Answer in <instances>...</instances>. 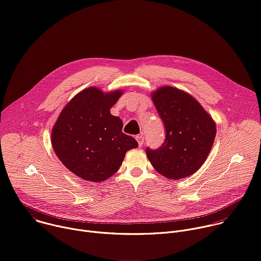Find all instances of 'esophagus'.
<instances>
[{
    "label": "esophagus",
    "instance_id": "34e87169",
    "mask_svg": "<svg viewBox=\"0 0 261 261\" xmlns=\"http://www.w3.org/2000/svg\"><path fill=\"white\" fill-rule=\"evenodd\" d=\"M135 138H136V140H137V142H138V145L141 147L142 144H143V142H144V137H143V135H142V134L137 135Z\"/></svg>",
    "mask_w": 261,
    "mask_h": 261
}]
</instances>
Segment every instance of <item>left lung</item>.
<instances>
[{
	"label": "left lung",
	"mask_w": 261,
	"mask_h": 261,
	"mask_svg": "<svg viewBox=\"0 0 261 261\" xmlns=\"http://www.w3.org/2000/svg\"><path fill=\"white\" fill-rule=\"evenodd\" d=\"M164 122L166 138L162 146L146 156L157 172L169 179L194 174L205 162L216 137L214 119L189 93L163 86L151 94Z\"/></svg>",
	"instance_id": "1"
}]
</instances>
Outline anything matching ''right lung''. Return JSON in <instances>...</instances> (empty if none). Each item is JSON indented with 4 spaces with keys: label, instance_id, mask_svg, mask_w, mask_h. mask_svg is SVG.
<instances>
[{
    "label": "right lung",
    "instance_id": "right-lung-1",
    "mask_svg": "<svg viewBox=\"0 0 261 261\" xmlns=\"http://www.w3.org/2000/svg\"><path fill=\"white\" fill-rule=\"evenodd\" d=\"M123 90L87 88L62 109L51 129V145L64 166L82 179L99 182L114 175L137 141L122 132L123 121L110 114Z\"/></svg>",
    "mask_w": 261,
    "mask_h": 261
}]
</instances>
